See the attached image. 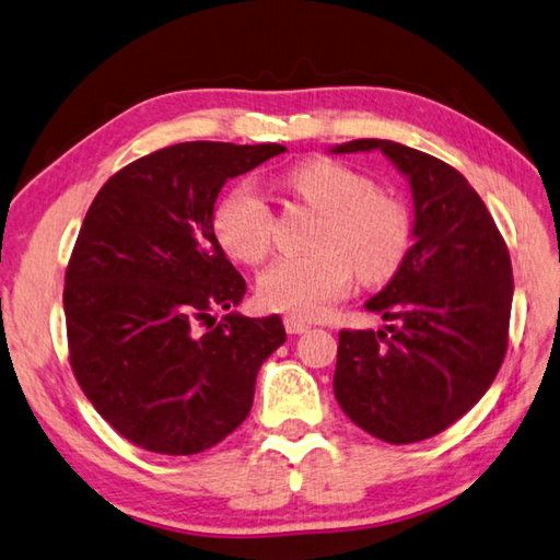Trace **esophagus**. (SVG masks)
I'll return each mask as SVG.
<instances>
[{
	"mask_svg": "<svg viewBox=\"0 0 560 560\" xmlns=\"http://www.w3.org/2000/svg\"><path fill=\"white\" fill-rule=\"evenodd\" d=\"M308 328H312V326H308L304 318H300V316H284V330H288L290 335L306 332Z\"/></svg>",
	"mask_w": 560,
	"mask_h": 560,
	"instance_id": "1",
	"label": "esophagus"
}]
</instances>
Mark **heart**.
<instances>
[{
    "label": "heart",
    "instance_id": "heart-1",
    "mask_svg": "<svg viewBox=\"0 0 560 560\" xmlns=\"http://www.w3.org/2000/svg\"><path fill=\"white\" fill-rule=\"evenodd\" d=\"M290 186L326 215L314 256H284L258 278V300L276 312L318 316L352 284V266L364 282H383L402 266L412 222L407 210L374 184L335 160H312L290 175ZM213 228L220 244L258 264L272 244V213L252 184H240L215 208Z\"/></svg>",
    "mask_w": 560,
    "mask_h": 560
}]
</instances>
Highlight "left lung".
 <instances>
[{"label": "left lung", "instance_id": "8db88e82", "mask_svg": "<svg viewBox=\"0 0 560 560\" xmlns=\"http://www.w3.org/2000/svg\"><path fill=\"white\" fill-rule=\"evenodd\" d=\"M328 151H381L407 179L415 213L402 266L364 304L388 323L340 330L335 397L385 443L431 439L481 400L503 364L511 256L479 194L443 160L381 139Z\"/></svg>", "mask_w": 560, "mask_h": 560}]
</instances>
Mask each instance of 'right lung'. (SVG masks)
I'll return each mask as SVG.
<instances>
[{
    "label": "right lung",
    "mask_w": 560,
    "mask_h": 560,
    "mask_svg": "<svg viewBox=\"0 0 560 560\" xmlns=\"http://www.w3.org/2000/svg\"><path fill=\"white\" fill-rule=\"evenodd\" d=\"M284 151L170 145L109 177L85 213L65 280L71 369L139 448H213L246 419L260 364L288 340L278 314L232 312L246 282L213 230L225 182ZM220 307L229 316L215 324Z\"/></svg>",
    "instance_id": "1"
}]
</instances>
